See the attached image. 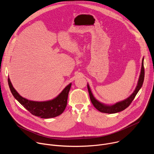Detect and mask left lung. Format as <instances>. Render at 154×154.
<instances>
[{
    "instance_id": "left-lung-1",
    "label": "left lung",
    "mask_w": 154,
    "mask_h": 154,
    "mask_svg": "<svg viewBox=\"0 0 154 154\" xmlns=\"http://www.w3.org/2000/svg\"><path fill=\"white\" fill-rule=\"evenodd\" d=\"M144 57H143L142 60L141 72H140V74L138 80L137 85L133 93L131 94L130 96H128L127 99L122 101L118 102L113 105L105 104L102 102H100V101H99L95 98V97L92 93V91L91 90L88 83L87 84V88H88V92H89L91 101L93 104V105L94 106V107L102 113L113 114V113H116L124 110V109H125L126 108H127L130 105V104L131 103V102L133 101L137 94L138 93V92L142 87L143 83L144 82Z\"/></svg>"
}]
</instances>
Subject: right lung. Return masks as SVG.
<instances>
[{
	"label": "right lung",
	"instance_id": "1",
	"mask_svg": "<svg viewBox=\"0 0 154 154\" xmlns=\"http://www.w3.org/2000/svg\"><path fill=\"white\" fill-rule=\"evenodd\" d=\"M8 82L14 98L32 115L44 119L55 118L63 113L67 105L68 94L72 85V83H69L56 97L51 100L33 101L22 97L14 88L9 77Z\"/></svg>",
	"mask_w": 154,
	"mask_h": 154
}]
</instances>
